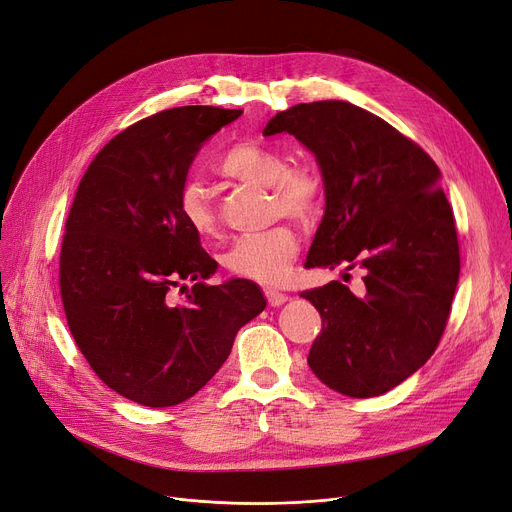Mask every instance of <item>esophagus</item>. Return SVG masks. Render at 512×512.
<instances>
[{"mask_svg":"<svg viewBox=\"0 0 512 512\" xmlns=\"http://www.w3.org/2000/svg\"><path fill=\"white\" fill-rule=\"evenodd\" d=\"M265 297H267V303H270L272 307H280V305H284V303H288V294H284V292H278V290H265Z\"/></svg>","mask_w":512,"mask_h":512,"instance_id":"34e87169","label":"esophagus"}]
</instances>
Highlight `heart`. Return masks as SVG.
Here are the masks:
<instances>
[{
    "mask_svg": "<svg viewBox=\"0 0 512 512\" xmlns=\"http://www.w3.org/2000/svg\"><path fill=\"white\" fill-rule=\"evenodd\" d=\"M218 172L226 178L270 188L274 207L294 220L309 222L319 211L321 182L307 166H288V157L265 143L240 141L220 159ZM182 222L199 236L215 232V209L205 188L188 180L178 191ZM299 253V240L288 226H276L261 234L240 236L224 255L228 272L257 284H280Z\"/></svg>",
    "mask_w": 512,
    "mask_h": 512,
    "instance_id": "obj_1",
    "label": "heart"
}]
</instances>
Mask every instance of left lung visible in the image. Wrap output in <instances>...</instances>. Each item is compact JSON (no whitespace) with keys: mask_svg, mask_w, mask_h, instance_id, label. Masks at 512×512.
Segmentation results:
<instances>
[{"mask_svg":"<svg viewBox=\"0 0 512 512\" xmlns=\"http://www.w3.org/2000/svg\"><path fill=\"white\" fill-rule=\"evenodd\" d=\"M280 132L315 155L324 180L326 209L305 267L365 274L359 297L336 280L301 292L321 315L307 363L344 396H380L434 355L459 282L442 174L421 147L348 101L292 105L263 137Z\"/></svg>","mask_w":512,"mask_h":512,"instance_id":"8db88e82","label":"left lung"}]
</instances>
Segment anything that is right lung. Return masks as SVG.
<instances>
[{"mask_svg":"<svg viewBox=\"0 0 512 512\" xmlns=\"http://www.w3.org/2000/svg\"><path fill=\"white\" fill-rule=\"evenodd\" d=\"M242 110L186 105L128 126L91 161L66 220L60 290L68 328L99 380L143 407L195 396L265 309L242 278L220 286L211 259L178 213L199 149ZM195 281L187 301L171 290Z\"/></svg>","mask_w":512,"mask_h":512,"instance_id":"1","label":"right lung"}]
</instances>
